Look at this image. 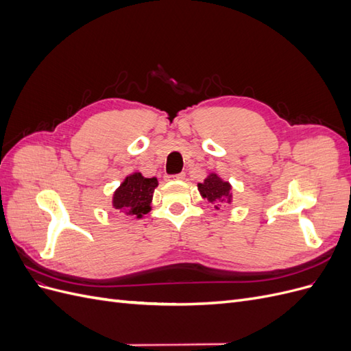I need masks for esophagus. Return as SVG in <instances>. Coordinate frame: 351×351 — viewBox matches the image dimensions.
<instances>
[{
	"mask_svg": "<svg viewBox=\"0 0 351 351\" xmlns=\"http://www.w3.org/2000/svg\"><path fill=\"white\" fill-rule=\"evenodd\" d=\"M184 177H186V174H184V173H178V174L168 176V178H171V180H183Z\"/></svg>",
	"mask_w": 351,
	"mask_h": 351,
	"instance_id": "34e87169",
	"label": "esophagus"
}]
</instances>
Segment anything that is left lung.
<instances>
[{
  "label": "left lung",
  "instance_id": "obj_1",
  "mask_svg": "<svg viewBox=\"0 0 351 351\" xmlns=\"http://www.w3.org/2000/svg\"><path fill=\"white\" fill-rule=\"evenodd\" d=\"M199 192L210 204H218L219 200L230 202V189L231 186L222 180L217 174H210L204 183H199ZM218 208V206H215Z\"/></svg>",
  "mask_w": 351,
  "mask_h": 351
}]
</instances>
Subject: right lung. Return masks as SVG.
<instances>
[{
  "label": "right lung",
  "instance_id": "add662e5",
  "mask_svg": "<svg viewBox=\"0 0 351 351\" xmlns=\"http://www.w3.org/2000/svg\"><path fill=\"white\" fill-rule=\"evenodd\" d=\"M156 186L158 180L155 177L145 178L141 173L132 174L115 190L112 205L124 215L141 218L151 210V200Z\"/></svg>",
  "mask_w": 351,
  "mask_h": 351
}]
</instances>
